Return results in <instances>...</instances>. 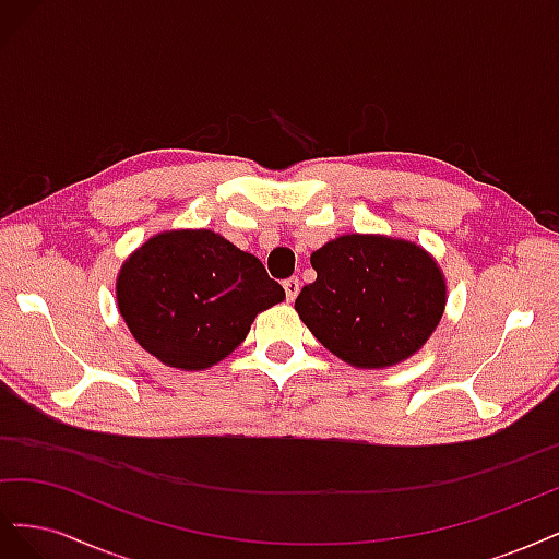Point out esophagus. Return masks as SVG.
<instances>
[{
  "label": "esophagus",
  "mask_w": 559,
  "mask_h": 559,
  "mask_svg": "<svg viewBox=\"0 0 559 559\" xmlns=\"http://www.w3.org/2000/svg\"><path fill=\"white\" fill-rule=\"evenodd\" d=\"M282 286H284V292H286V300H294V298L298 296V292H300V282H298V277L284 280V282H282Z\"/></svg>",
  "instance_id": "esophagus-1"
}]
</instances>
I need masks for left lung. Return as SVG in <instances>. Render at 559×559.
<instances>
[{"label": "left lung", "instance_id": "1", "mask_svg": "<svg viewBox=\"0 0 559 559\" xmlns=\"http://www.w3.org/2000/svg\"><path fill=\"white\" fill-rule=\"evenodd\" d=\"M317 280L296 310L317 341L357 368L408 359L445 310V280L429 253L380 235H343L312 253Z\"/></svg>", "mask_w": 559, "mask_h": 559}]
</instances>
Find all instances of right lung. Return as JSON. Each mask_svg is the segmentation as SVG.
I'll return each instance as SVG.
<instances>
[{
  "label": "right lung",
  "instance_id": "right-lung-1",
  "mask_svg": "<svg viewBox=\"0 0 559 559\" xmlns=\"http://www.w3.org/2000/svg\"><path fill=\"white\" fill-rule=\"evenodd\" d=\"M130 333L165 366L210 368L238 347L253 317L284 300L263 263L212 230H170L142 245L116 282Z\"/></svg>",
  "mask_w": 559,
  "mask_h": 559
}]
</instances>
